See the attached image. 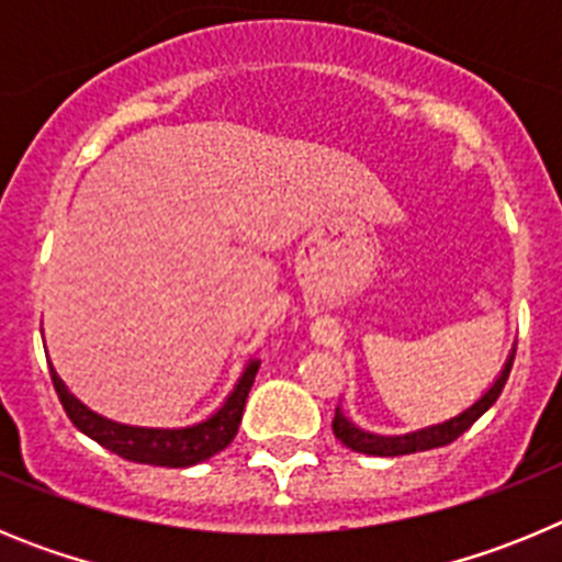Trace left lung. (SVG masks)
Returning a JSON list of instances; mask_svg holds the SVG:
<instances>
[{
    "instance_id": "left-lung-1",
    "label": "left lung",
    "mask_w": 562,
    "mask_h": 562,
    "mask_svg": "<svg viewBox=\"0 0 562 562\" xmlns=\"http://www.w3.org/2000/svg\"><path fill=\"white\" fill-rule=\"evenodd\" d=\"M513 362H515V349L513 355H509V360H506L501 376L493 382V389L486 391V394L475 402L473 408H467L464 414L453 416V419L448 422H441V425H430V428L414 430V434H405V436H376V434H366V430H360L357 425H351V422L340 414V408H335L331 430H335V436L346 445V448L366 456H408V453H419V450L445 448V445L459 439V436L464 434V430L479 419V416H484L486 411L493 408L495 400H498L501 391H504L506 380H509Z\"/></svg>"
}]
</instances>
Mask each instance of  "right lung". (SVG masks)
I'll list each match as a JSON object with an SVG mask.
<instances>
[{"label": "right lung", "instance_id": "1", "mask_svg": "<svg viewBox=\"0 0 562 562\" xmlns=\"http://www.w3.org/2000/svg\"><path fill=\"white\" fill-rule=\"evenodd\" d=\"M256 371L258 362H250L241 380H238V385L233 389V394L227 396L225 405L211 419L180 430L132 428V425H117V422L103 419V416L92 414L87 405H81L76 396L64 389L61 376L56 371L49 369V376H53V389H56L69 422L81 434H87L89 439H95L98 445L117 453L121 459L137 461V464L191 467L211 459V456H216L231 445L238 430V422H241V414H245V402L252 389V380H256Z\"/></svg>", "mask_w": 562, "mask_h": 562}]
</instances>
